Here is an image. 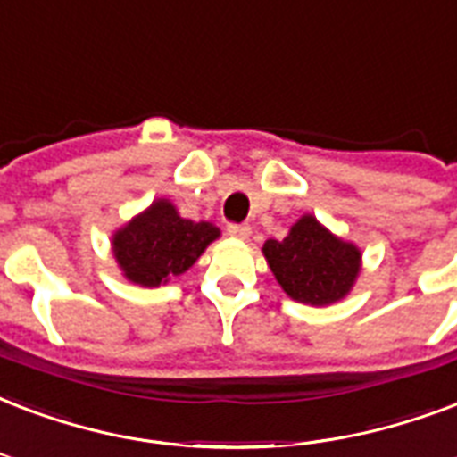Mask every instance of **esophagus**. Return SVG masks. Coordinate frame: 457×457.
Returning <instances> with one entry per match:
<instances>
[{"mask_svg":"<svg viewBox=\"0 0 457 457\" xmlns=\"http://www.w3.org/2000/svg\"><path fill=\"white\" fill-rule=\"evenodd\" d=\"M228 235L237 237V239H249L252 237V228L244 225V222H232V225H228Z\"/></svg>","mask_w":457,"mask_h":457,"instance_id":"34e87169","label":"esophagus"}]
</instances>
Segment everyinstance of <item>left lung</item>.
<instances>
[{
    "instance_id": "left-lung-1",
    "label": "left lung",
    "mask_w": 457,
    "mask_h": 457,
    "mask_svg": "<svg viewBox=\"0 0 457 457\" xmlns=\"http://www.w3.org/2000/svg\"><path fill=\"white\" fill-rule=\"evenodd\" d=\"M263 253L275 280L304 304L343 299L360 273V249L330 235L312 215H304L283 242L268 239Z\"/></svg>"
}]
</instances>
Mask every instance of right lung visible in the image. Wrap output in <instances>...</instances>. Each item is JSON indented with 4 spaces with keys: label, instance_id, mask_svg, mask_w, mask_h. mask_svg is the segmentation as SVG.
I'll use <instances>...</instances> for the list:
<instances>
[{
    "label": "right lung",
    "instance_id": "obj_1",
    "mask_svg": "<svg viewBox=\"0 0 457 457\" xmlns=\"http://www.w3.org/2000/svg\"><path fill=\"white\" fill-rule=\"evenodd\" d=\"M215 237L211 222L179 218L170 201H155L114 235V259L131 283L158 287L194 266Z\"/></svg>",
    "mask_w": 457,
    "mask_h": 457
}]
</instances>
